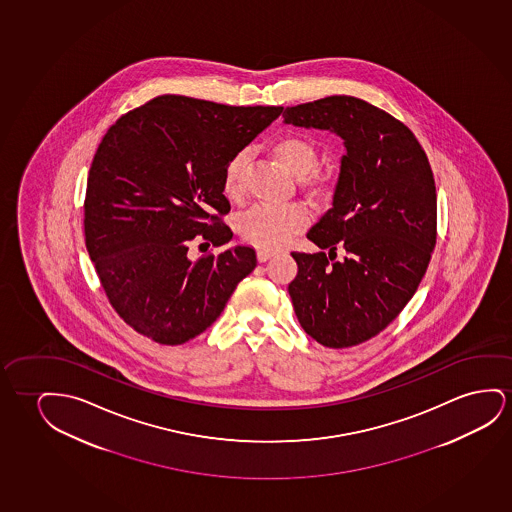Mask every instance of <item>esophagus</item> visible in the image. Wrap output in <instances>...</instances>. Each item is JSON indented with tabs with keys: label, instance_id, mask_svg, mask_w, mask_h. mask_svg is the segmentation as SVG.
Listing matches in <instances>:
<instances>
[{
	"label": "esophagus",
	"instance_id": "obj_1",
	"mask_svg": "<svg viewBox=\"0 0 512 512\" xmlns=\"http://www.w3.org/2000/svg\"><path fill=\"white\" fill-rule=\"evenodd\" d=\"M274 254L275 251H270V249H258V252H256V256H258V261H260V263L270 260Z\"/></svg>",
	"mask_w": 512,
	"mask_h": 512
}]
</instances>
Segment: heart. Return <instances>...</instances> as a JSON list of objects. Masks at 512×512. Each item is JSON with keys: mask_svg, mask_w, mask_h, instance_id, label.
I'll return each mask as SVG.
<instances>
[{"mask_svg": "<svg viewBox=\"0 0 512 512\" xmlns=\"http://www.w3.org/2000/svg\"><path fill=\"white\" fill-rule=\"evenodd\" d=\"M275 158L298 177L300 186L310 193H319L328 186V177L316 170V145L309 138L284 135L272 144ZM247 151L233 152L223 168L224 195L237 200L242 195V172ZM309 223V210L302 203H256L238 217V233L245 242L258 247H279L286 244Z\"/></svg>", "mask_w": 512, "mask_h": 512, "instance_id": "1", "label": "heart"}]
</instances>
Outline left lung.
Masks as SVG:
<instances>
[{"mask_svg":"<svg viewBox=\"0 0 512 512\" xmlns=\"http://www.w3.org/2000/svg\"><path fill=\"white\" fill-rule=\"evenodd\" d=\"M282 117L335 131L346 145L333 207L307 233L321 252H291L298 274L288 291L312 339L358 346L404 310L428 268L437 242L432 166L402 121L354 96L286 107ZM339 244L347 249L342 262Z\"/></svg>","mask_w":512,"mask_h":512,"instance_id":"obj_1","label":"left lung"}]
</instances>
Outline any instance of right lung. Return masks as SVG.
Here are the masks:
<instances>
[{
    "instance_id": "add662e5",
    "label": "right lung",
    "mask_w": 512,
    "mask_h": 512,
    "mask_svg": "<svg viewBox=\"0 0 512 512\" xmlns=\"http://www.w3.org/2000/svg\"><path fill=\"white\" fill-rule=\"evenodd\" d=\"M281 112L163 94L108 128L87 177L84 233L108 302L135 332L163 346L195 339L256 267L251 247L191 261L189 244L230 242L224 165Z\"/></svg>"
}]
</instances>
